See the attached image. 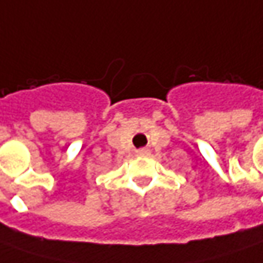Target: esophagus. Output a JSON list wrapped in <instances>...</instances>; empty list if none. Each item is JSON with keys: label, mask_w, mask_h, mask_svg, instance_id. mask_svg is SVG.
Returning <instances> with one entry per match:
<instances>
[{"label": "esophagus", "mask_w": 263, "mask_h": 263, "mask_svg": "<svg viewBox=\"0 0 263 263\" xmlns=\"http://www.w3.org/2000/svg\"><path fill=\"white\" fill-rule=\"evenodd\" d=\"M138 154H140V156H147V154H148V149L147 148L138 149Z\"/></svg>", "instance_id": "34e87169"}]
</instances>
